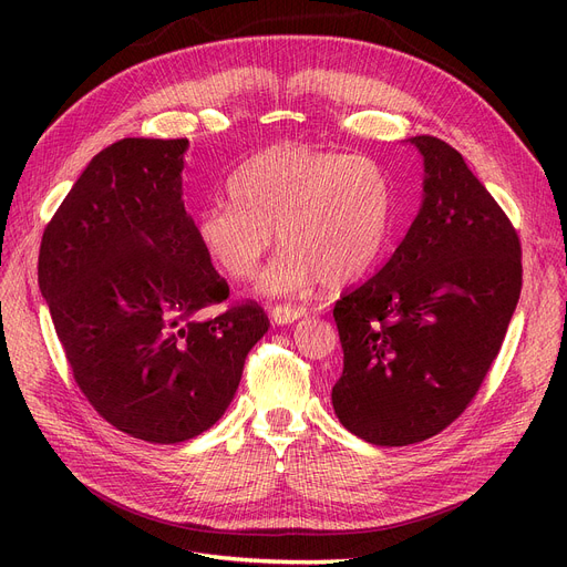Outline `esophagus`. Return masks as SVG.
Here are the masks:
<instances>
[{
	"label": "esophagus",
	"mask_w": 567,
	"mask_h": 567,
	"mask_svg": "<svg viewBox=\"0 0 567 567\" xmlns=\"http://www.w3.org/2000/svg\"><path fill=\"white\" fill-rule=\"evenodd\" d=\"M306 315L303 308H296V306H276L271 310V319L274 323L278 326H287V323H293L296 319H301Z\"/></svg>",
	"instance_id": "esophagus-1"
}]
</instances>
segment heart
<instances>
[{
    "mask_svg": "<svg viewBox=\"0 0 567 567\" xmlns=\"http://www.w3.org/2000/svg\"><path fill=\"white\" fill-rule=\"evenodd\" d=\"M227 193L197 216V241L220 274L248 280L276 229L282 248L259 280L264 293H296L319 280L349 285L385 244L391 188L368 156L278 144L238 167Z\"/></svg>",
    "mask_w": 567,
    "mask_h": 567,
    "instance_id": "1",
    "label": "heart"
}]
</instances>
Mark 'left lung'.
Wrapping results in <instances>:
<instances>
[{"label":"left lung","instance_id":"left-lung-1","mask_svg":"<svg viewBox=\"0 0 567 567\" xmlns=\"http://www.w3.org/2000/svg\"><path fill=\"white\" fill-rule=\"evenodd\" d=\"M423 199L381 271L333 317L344 370L340 423L374 445H409L449 427L478 393L519 301V236L462 154L432 135Z\"/></svg>","mask_w":567,"mask_h":567}]
</instances>
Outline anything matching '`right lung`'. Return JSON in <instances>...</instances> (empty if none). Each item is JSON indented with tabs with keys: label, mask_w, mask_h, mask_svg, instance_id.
Listing matches in <instances>:
<instances>
[{
	"label": "right lung",
	"mask_w": 567,
	"mask_h": 567,
	"mask_svg": "<svg viewBox=\"0 0 567 567\" xmlns=\"http://www.w3.org/2000/svg\"><path fill=\"white\" fill-rule=\"evenodd\" d=\"M188 140L124 137L96 154L43 231L39 287L80 391L148 443L212 427L268 331L227 299L184 204Z\"/></svg>",
	"instance_id": "1"
}]
</instances>
